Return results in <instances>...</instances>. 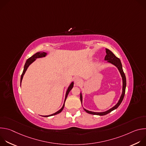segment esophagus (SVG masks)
Returning a JSON list of instances; mask_svg holds the SVG:
<instances>
[{"label": "esophagus", "instance_id": "esophagus-1", "mask_svg": "<svg viewBox=\"0 0 146 146\" xmlns=\"http://www.w3.org/2000/svg\"><path fill=\"white\" fill-rule=\"evenodd\" d=\"M80 81H81V80H80V78H78V77H76V78H74V83H75L76 84H78L80 82Z\"/></svg>", "mask_w": 146, "mask_h": 146}]
</instances>
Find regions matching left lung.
Listing matches in <instances>:
<instances>
[{
  "label": "left lung",
  "instance_id": "obj_1",
  "mask_svg": "<svg viewBox=\"0 0 146 146\" xmlns=\"http://www.w3.org/2000/svg\"><path fill=\"white\" fill-rule=\"evenodd\" d=\"M106 55L105 56V60H108L107 62H109V63H110L113 65H114V66H115L117 69H118L121 76L122 77V94L120 96V98L118 102V103L116 104V105L113 106L112 108L110 109L109 110L106 111H103V112H94V111H89L88 110H86V109L84 108V110L88 113L91 114H93V115H105L108 114V113H110L111 111H113L114 110L116 109L117 108H118V107L120 105V104L121 103L124 95H125V88H126V85H127V81H126V77L125 75V73H123V69H122V64L120 59L117 58L110 50H109V49L106 48ZM80 100L81 102V105H82V93L80 92Z\"/></svg>",
  "mask_w": 146,
  "mask_h": 146
}]
</instances>
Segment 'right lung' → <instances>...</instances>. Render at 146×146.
I'll list each match as a JSON object with an SVG mask.
<instances>
[{"mask_svg":"<svg viewBox=\"0 0 146 146\" xmlns=\"http://www.w3.org/2000/svg\"><path fill=\"white\" fill-rule=\"evenodd\" d=\"M47 55V54L46 52H38L36 53L35 54H34L33 55H32L31 57H30L29 58H28V59L27 60V61H26V63H25V65H24V68L23 72V73H22L21 76V81H20L21 85V82H22V80H23V78L24 75V74L25 73V72H26V71H27V70L28 68L29 67V66L31 64H32L33 62H34V61L37 59V58H40L45 57ZM73 85H74V82H73V81H72V82H71V84H70V86H69V87H68V88L67 91H66V95H65V98L64 103V105H63V106L62 107V108H61L60 110H59L58 111L55 112V113H54V114H51V115H43V117H50V116L54 115H56V114H57L60 113L62 111V110H63V109H64V106H65V103L66 99V98H67V96H68V94H69V92L70 91V90H71L72 89V88L73 87Z\"/></svg>","mask_w":146,"mask_h":146,"instance_id":"right-lung-1","label":"right lung"}]
</instances>
